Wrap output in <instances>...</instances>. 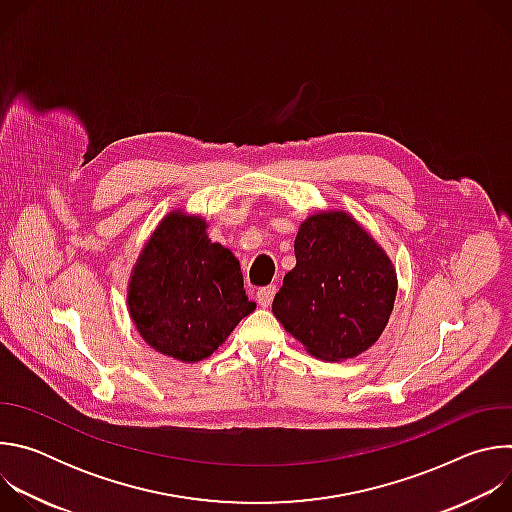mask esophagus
<instances>
[{"label":"esophagus","mask_w":512,"mask_h":512,"mask_svg":"<svg viewBox=\"0 0 512 512\" xmlns=\"http://www.w3.org/2000/svg\"><path fill=\"white\" fill-rule=\"evenodd\" d=\"M273 296H275V285H267V287H261L257 291V302L261 308H269L271 302H273Z\"/></svg>","instance_id":"1"}]
</instances>
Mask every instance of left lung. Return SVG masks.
Returning <instances> with one entry per match:
<instances>
[{
  "instance_id": "8db88e82",
  "label": "left lung",
  "mask_w": 512,
  "mask_h": 512,
  "mask_svg": "<svg viewBox=\"0 0 512 512\" xmlns=\"http://www.w3.org/2000/svg\"><path fill=\"white\" fill-rule=\"evenodd\" d=\"M294 251L296 267L273 298L283 328L322 360L352 358L373 346L397 294L387 253L342 210L306 218Z\"/></svg>"
}]
</instances>
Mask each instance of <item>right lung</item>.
I'll return each instance as SVG.
<instances>
[{
	"label": "right lung",
	"mask_w": 512,
	"mask_h": 512,
	"mask_svg": "<svg viewBox=\"0 0 512 512\" xmlns=\"http://www.w3.org/2000/svg\"><path fill=\"white\" fill-rule=\"evenodd\" d=\"M127 304L141 338L184 362L210 356L255 310L239 259L208 239L200 216L180 210L170 212L143 247Z\"/></svg>",
	"instance_id": "add662e5"
}]
</instances>
